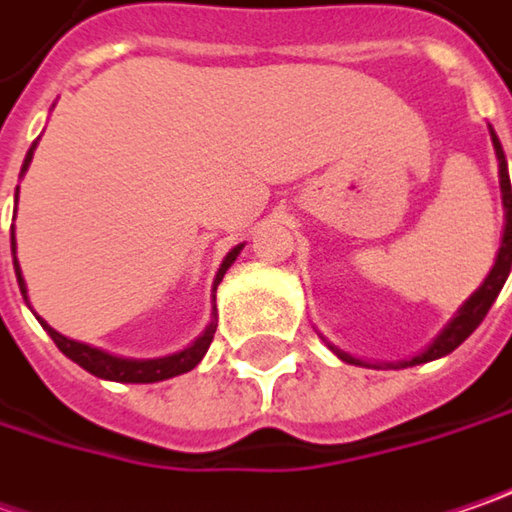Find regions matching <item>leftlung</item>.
<instances>
[{
  "mask_svg": "<svg viewBox=\"0 0 512 512\" xmlns=\"http://www.w3.org/2000/svg\"><path fill=\"white\" fill-rule=\"evenodd\" d=\"M493 145H496V157H499V174H501V200H504V217H507V223H504V237H501V249L499 257H496V266L490 269V275L487 280L478 286V292L473 298L467 300L461 309H458V315L453 321L447 323V329L435 338L433 344L427 346L421 355H415L412 361H404L401 367H415V364H427V361H435V358H444V355H450L456 346H461L473 332H476V326L484 321V315L490 312V306H493V300L499 298L501 286H504V280L510 275V266H512V189H510V177H507V160H504V151H501L499 137L493 134ZM338 352V358H344L346 364H361L358 358H352V355H346L341 349H335Z\"/></svg>",
  "mask_w": 512,
  "mask_h": 512,
  "instance_id": "1",
  "label": "left lung"
}]
</instances>
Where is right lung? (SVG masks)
Segmentation results:
<instances>
[{"label":"right lung","mask_w":512,"mask_h":512,"mask_svg":"<svg viewBox=\"0 0 512 512\" xmlns=\"http://www.w3.org/2000/svg\"><path fill=\"white\" fill-rule=\"evenodd\" d=\"M31 157H34V145H31V151H28V157H25V163H22V171L28 168ZM16 194H19V189H16ZM240 249H243V246H234L232 252L226 255L223 266H220V272H217V278H214V289H217V283L223 280L226 269L234 263V257L240 255ZM11 252H16L13 232H11ZM13 266H16L19 289H22V295L28 298V289H25V280H22V272H19V263L13 260ZM39 323L48 329V335L54 338V344L59 346V349L74 361V364H79L82 369H88V372H91V375H97V378H105V381H123V384H154V381H166V378H174V375L189 372V369H194L200 361H203L206 349L212 346L214 329H217L214 321L209 323V329H206L194 344L186 346L183 352H174V355H166V358H154V361H131V358H117V355H108V352L94 349V346L71 341V338H65V335H59L56 329H51L45 321H39Z\"/></svg>","instance_id":"add662e5"}]
</instances>
